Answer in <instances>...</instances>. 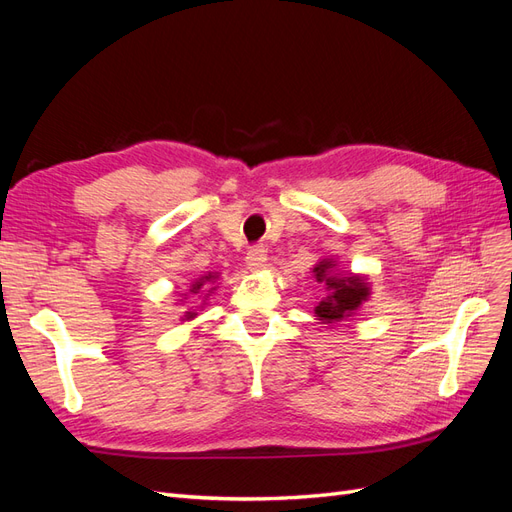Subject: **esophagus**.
<instances>
[{"mask_svg": "<svg viewBox=\"0 0 512 512\" xmlns=\"http://www.w3.org/2000/svg\"><path fill=\"white\" fill-rule=\"evenodd\" d=\"M245 262H247V269H250V271H260L262 267H265V262H267L265 245L250 247V250H247V256H245Z\"/></svg>", "mask_w": 512, "mask_h": 512, "instance_id": "1", "label": "esophagus"}]
</instances>
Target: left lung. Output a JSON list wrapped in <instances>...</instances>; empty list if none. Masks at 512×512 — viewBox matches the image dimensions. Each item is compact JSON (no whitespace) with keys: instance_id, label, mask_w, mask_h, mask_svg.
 <instances>
[{"instance_id":"obj_1","label":"left lung","mask_w":512,"mask_h":512,"mask_svg":"<svg viewBox=\"0 0 512 512\" xmlns=\"http://www.w3.org/2000/svg\"><path fill=\"white\" fill-rule=\"evenodd\" d=\"M331 265L329 262H320V265L314 269L316 280L318 282H327V286L333 290L327 299L320 301L316 307V316L324 322H335L354 312L356 307L361 305V301L367 297V286L361 280V277H346V280H337V277H331L329 273Z\"/></svg>"}]
</instances>
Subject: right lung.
<instances>
[{"label": "right lung", "mask_w": 512, "mask_h": 512, "mask_svg": "<svg viewBox=\"0 0 512 512\" xmlns=\"http://www.w3.org/2000/svg\"><path fill=\"white\" fill-rule=\"evenodd\" d=\"M205 280H211V277H205ZM200 286H203V282H196V284H194V290H198ZM192 316H194V314H190V318H192Z\"/></svg>", "instance_id": "add662e5"}]
</instances>
